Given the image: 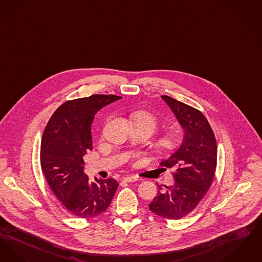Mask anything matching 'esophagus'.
<instances>
[{
  "label": "esophagus",
  "mask_w": 262,
  "mask_h": 262,
  "mask_svg": "<svg viewBox=\"0 0 262 262\" xmlns=\"http://www.w3.org/2000/svg\"><path fill=\"white\" fill-rule=\"evenodd\" d=\"M138 180H139L138 178L133 177V176H127V177L123 178V181L126 183L135 182V181H138Z\"/></svg>",
  "instance_id": "esophagus-1"
}]
</instances>
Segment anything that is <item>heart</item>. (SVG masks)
<instances>
[{"label":"heart","mask_w":262,"mask_h":262,"mask_svg":"<svg viewBox=\"0 0 262 262\" xmlns=\"http://www.w3.org/2000/svg\"><path fill=\"white\" fill-rule=\"evenodd\" d=\"M130 117L135 126H141V127L147 128L150 132V134L154 133L159 127V121L157 117L149 113L137 112L131 114ZM180 143H181V137L179 134L168 133L160 138V147L166 151H171L178 148L180 146Z\"/></svg>","instance_id":"1"}]
</instances>
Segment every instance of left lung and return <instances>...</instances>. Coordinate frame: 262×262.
I'll return each instance as SVG.
<instances>
[{
    "mask_svg": "<svg viewBox=\"0 0 262 262\" xmlns=\"http://www.w3.org/2000/svg\"><path fill=\"white\" fill-rule=\"evenodd\" d=\"M180 125L184 138L180 148L169 159L160 162L173 168V184L162 189L148 205L157 215L177 220L188 215L205 198L216 169L217 145L214 133L205 115L199 110L168 96H161Z\"/></svg>",
    "mask_w": 262,
    "mask_h": 262,
    "instance_id": "8db88e82",
    "label": "left lung"
}]
</instances>
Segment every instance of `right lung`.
Wrapping results in <instances>:
<instances>
[{
    "label": "right lung",
    "instance_id": "right-lung-1",
    "mask_svg": "<svg viewBox=\"0 0 262 262\" xmlns=\"http://www.w3.org/2000/svg\"><path fill=\"white\" fill-rule=\"evenodd\" d=\"M92 95L62 103L50 118L41 142V168L58 201L71 214L93 218L111 205L118 183L114 178L89 182L83 158L92 150L91 125L103 106L120 100Z\"/></svg>",
    "mask_w": 262,
    "mask_h": 262
}]
</instances>
